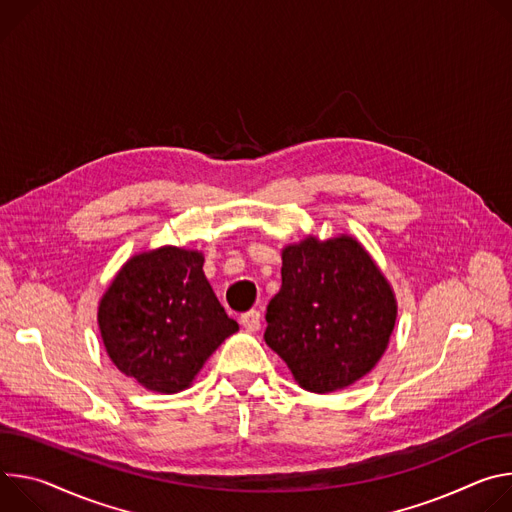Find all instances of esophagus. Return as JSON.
<instances>
[{
	"label": "esophagus",
	"mask_w": 512,
	"mask_h": 512,
	"mask_svg": "<svg viewBox=\"0 0 512 512\" xmlns=\"http://www.w3.org/2000/svg\"><path fill=\"white\" fill-rule=\"evenodd\" d=\"M240 323L248 329V331H258L260 329V325H262V317H260V313L258 311H248V313H244L242 317H240Z\"/></svg>",
	"instance_id": "obj_1"
}]
</instances>
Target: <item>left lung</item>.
Returning a JSON list of instances; mask_svg holds the SVG:
<instances>
[{
  "label": "left lung",
  "instance_id": "obj_1",
  "mask_svg": "<svg viewBox=\"0 0 512 512\" xmlns=\"http://www.w3.org/2000/svg\"><path fill=\"white\" fill-rule=\"evenodd\" d=\"M282 287L266 309V344L311 392H333L382 358L396 321L390 285L350 236L282 250Z\"/></svg>",
  "mask_w": 512,
  "mask_h": 512
}]
</instances>
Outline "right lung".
Returning a JSON list of instances; mask_svg holds the SVG:
<instances>
[{"label": "right lung", "instance_id": "add662e5", "mask_svg": "<svg viewBox=\"0 0 512 512\" xmlns=\"http://www.w3.org/2000/svg\"><path fill=\"white\" fill-rule=\"evenodd\" d=\"M97 321L118 370L162 394L185 390L238 331L203 274V254L173 246L128 260L103 295Z\"/></svg>", "mask_w": 512, "mask_h": 512}]
</instances>
